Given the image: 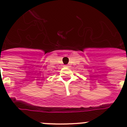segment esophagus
I'll return each instance as SVG.
<instances>
[{
    "label": "esophagus",
    "instance_id": "obj_1",
    "mask_svg": "<svg viewBox=\"0 0 127 127\" xmlns=\"http://www.w3.org/2000/svg\"><path fill=\"white\" fill-rule=\"evenodd\" d=\"M65 66V67H68V65H64Z\"/></svg>",
    "mask_w": 127,
    "mask_h": 127
}]
</instances>
